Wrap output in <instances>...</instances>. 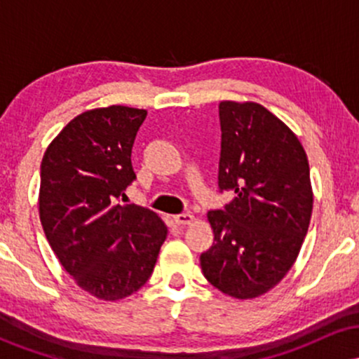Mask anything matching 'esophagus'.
<instances>
[{
  "label": "esophagus",
  "mask_w": 359,
  "mask_h": 359,
  "mask_svg": "<svg viewBox=\"0 0 359 359\" xmlns=\"http://www.w3.org/2000/svg\"><path fill=\"white\" fill-rule=\"evenodd\" d=\"M174 221H175V224H179V226H189V224H192L194 214H191V212L177 214V216H174Z\"/></svg>",
  "instance_id": "obj_1"
}]
</instances>
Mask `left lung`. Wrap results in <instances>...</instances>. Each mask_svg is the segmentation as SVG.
Here are the masks:
<instances>
[{"label": "left lung", "instance_id": "obj_1", "mask_svg": "<svg viewBox=\"0 0 359 359\" xmlns=\"http://www.w3.org/2000/svg\"><path fill=\"white\" fill-rule=\"evenodd\" d=\"M219 189L236 197L209 211L214 243L201 255L212 287L255 299L294 266L312 216L314 192L297 135L265 106L221 101Z\"/></svg>", "mask_w": 359, "mask_h": 359}]
</instances>
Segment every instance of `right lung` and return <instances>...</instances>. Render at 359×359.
<instances>
[{"label":"right lung","instance_id":"add662e5","mask_svg":"<svg viewBox=\"0 0 359 359\" xmlns=\"http://www.w3.org/2000/svg\"><path fill=\"white\" fill-rule=\"evenodd\" d=\"M147 109L113 104L71 119L45 150L39 214L48 245L74 282L114 302L147 283L167 238L160 216L119 205L135 180L131 148Z\"/></svg>","mask_w":359,"mask_h":359}]
</instances>
